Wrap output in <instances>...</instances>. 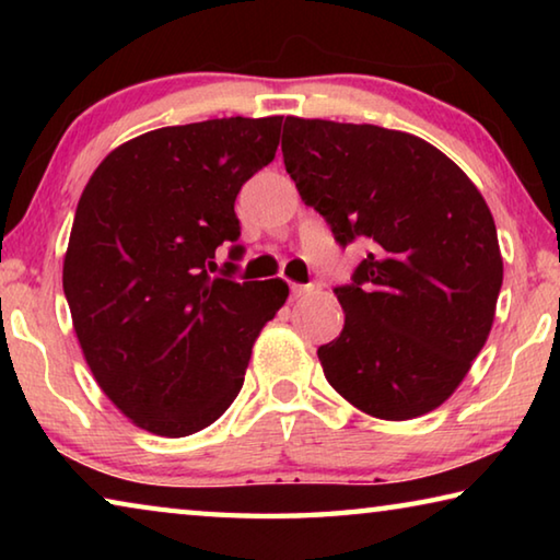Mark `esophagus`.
I'll use <instances>...</instances> for the list:
<instances>
[{
  "label": "esophagus",
  "instance_id": "34e87169",
  "mask_svg": "<svg viewBox=\"0 0 560 560\" xmlns=\"http://www.w3.org/2000/svg\"><path fill=\"white\" fill-rule=\"evenodd\" d=\"M308 291H314V287H301V283H291V299L306 296Z\"/></svg>",
  "mask_w": 560,
  "mask_h": 560
}]
</instances>
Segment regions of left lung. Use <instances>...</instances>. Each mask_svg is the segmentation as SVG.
<instances>
[{"label": "left lung", "instance_id": "left-lung-1", "mask_svg": "<svg viewBox=\"0 0 560 560\" xmlns=\"http://www.w3.org/2000/svg\"><path fill=\"white\" fill-rule=\"evenodd\" d=\"M281 153L336 242L371 246L336 289L346 326L318 348L326 381L381 420L432 412L494 324L504 261L485 197L428 140L368 122L289 116Z\"/></svg>", "mask_w": 560, "mask_h": 560}]
</instances>
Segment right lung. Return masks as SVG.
<instances>
[{
    "label": "right lung",
    "mask_w": 560,
    "mask_h": 560,
    "mask_svg": "<svg viewBox=\"0 0 560 560\" xmlns=\"http://www.w3.org/2000/svg\"><path fill=\"white\" fill-rule=\"evenodd\" d=\"M281 116L143 132L103 158L75 207L63 293L83 358L118 410L160 438L205 430L240 395L287 281H232L234 200L279 148ZM242 246L232 257L240 259Z\"/></svg>",
    "instance_id": "add662e5"
}]
</instances>
